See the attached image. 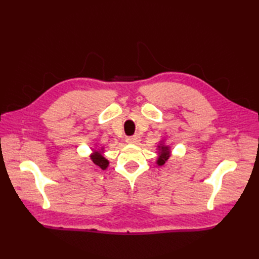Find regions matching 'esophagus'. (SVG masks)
Masks as SVG:
<instances>
[{"mask_svg": "<svg viewBox=\"0 0 259 259\" xmlns=\"http://www.w3.org/2000/svg\"><path fill=\"white\" fill-rule=\"evenodd\" d=\"M139 136L138 135H133V136H130L126 138V143L128 144H137L139 142Z\"/></svg>", "mask_w": 259, "mask_h": 259, "instance_id": "34e87169", "label": "esophagus"}]
</instances>
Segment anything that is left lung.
<instances>
[{
  "mask_svg": "<svg viewBox=\"0 0 259 259\" xmlns=\"http://www.w3.org/2000/svg\"><path fill=\"white\" fill-rule=\"evenodd\" d=\"M158 148H159V158L156 160V163H158V165H163V164L165 163L169 158L170 151H169V148L164 145H160L158 146Z\"/></svg>",
  "mask_w": 259,
  "mask_h": 259,
  "instance_id": "1",
  "label": "left lung"
}]
</instances>
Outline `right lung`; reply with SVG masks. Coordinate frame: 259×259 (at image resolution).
<instances>
[{
  "label": "right lung",
  "instance_id": "right-lung-1",
  "mask_svg": "<svg viewBox=\"0 0 259 259\" xmlns=\"http://www.w3.org/2000/svg\"><path fill=\"white\" fill-rule=\"evenodd\" d=\"M101 153H103V149H101V151L95 150L94 151V153L91 155V159L94 162V164H96L98 167H100L101 169H106L109 162Z\"/></svg>",
  "mask_w": 259,
  "mask_h": 259
}]
</instances>
